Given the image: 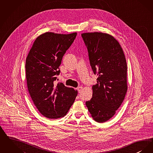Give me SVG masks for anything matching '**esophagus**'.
<instances>
[{"label": "esophagus", "instance_id": "1", "mask_svg": "<svg viewBox=\"0 0 153 153\" xmlns=\"http://www.w3.org/2000/svg\"><path fill=\"white\" fill-rule=\"evenodd\" d=\"M82 86H79V87H78L77 88V90H78V92L79 93H81V92H82Z\"/></svg>", "mask_w": 153, "mask_h": 153}]
</instances>
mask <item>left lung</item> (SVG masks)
I'll return each instance as SVG.
<instances>
[{
    "label": "left lung",
    "mask_w": 153,
    "mask_h": 153,
    "mask_svg": "<svg viewBox=\"0 0 153 153\" xmlns=\"http://www.w3.org/2000/svg\"><path fill=\"white\" fill-rule=\"evenodd\" d=\"M87 47L97 84L86 105L97 122H106L120 108L128 91L127 64L120 43L111 35L100 32L81 34Z\"/></svg>",
    "instance_id": "left-lung-1"
}]
</instances>
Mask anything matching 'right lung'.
Returning <instances> with one entry per match:
<instances>
[{"label": "right lung", "mask_w": 153, "mask_h": 153, "mask_svg": "<svg viewBox=\"0 0 153 153\" xmlns=\"http://www.w3.org/2000/svg\"><path fill=\"white\" fill-rule=\"evenodd\" d=\"M77 35L47 32L37 37L26 58L25 74L28 92L39 112L50 119L65 116L77 91L54 81L62 57Z\"/></svg>", "instance_id": "obj_1"}]
</instances>
